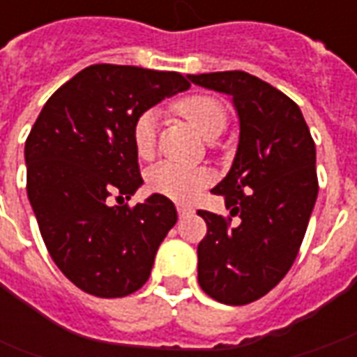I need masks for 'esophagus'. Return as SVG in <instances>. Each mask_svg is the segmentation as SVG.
<instances>
[{
  "label": "esophagus",
  "mask_w": 357,
  "mask_h": 357,
  "mask_svg": "<svg viewBox=\"0 0 357 357\" xmlns=\"http://www.w3.org/2000/svg\"><path fill=\"white\" fill-rule=\"evenodd\" d=\"M178 214H179V218H185V216H189V214H193V208H189V206H183V204H179Z\"/></svg>",
  "instance_id": "1"
}]
</instances>
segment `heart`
Instances as JSON below:
<instances>
[{"instance_id":"obj_1","label":"heart","mask_w":357,"mask_h":357,"mask_svg":"<svg viewBox=\"0 0 357 357\" xmlns=\"http://www.w3.org/2000/svg\"><path fill=\"white\" fill-rule=\"evenodd\" d=\"M174 110L185 118L204 139H216L227 124L225 107L210 95H189L176 102ZM156 120L158 118L155 110H145L133 124V149L135 155L143 160H149L155 155ZM210 181L212 174L208 170L187 168L174 162H158L147 172L149 189L178 202H191L197 199L202 189L210 185Z\"/></svg>"}]
</instances>
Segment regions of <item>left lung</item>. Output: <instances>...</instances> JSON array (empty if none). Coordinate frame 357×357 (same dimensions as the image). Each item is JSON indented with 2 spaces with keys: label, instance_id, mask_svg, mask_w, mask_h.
<instances>
[{
  "label": "left lung",
  "instance_id": "left-lung-1",
  "mask_svg": "<svg viewBox=\"0 0 357 357\" xmlns=\"http://www.w3.org/2000/svg\"><path fill=\"white\" fill-rule=\"evenodd\" d=\"M201 88L231 97L239 145L227 176L225 218L199 210L206 237L199 243V284L222 304L243 306L268 294L291 269L317 199L315 145L298 105L243 70L189 74Z\"/></svg>",
  "mask_w": 357,
  "mask_h": 357
}]
</instances>
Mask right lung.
<instances>
[{
	"label": "right lung",
	"mask_w": 357,
	"mask_h": 357,
	"mask_svg": "<svg viewBox=\"0 0 357 357\" xmlns=\"http://www.w3.org/2000/svg\"><path fill=\"white\" fill-rule=\"evenodd\" d=\"M189 86L178 73L91 65L51 95L30 130L28 201L53 262L88 294L141 289L178 222L174 202L158 193L133 208L107 199H130L143 185L132 141L137 116Z\"/></svg>",
	"instance_id": "1"
}]
</instances>
